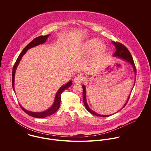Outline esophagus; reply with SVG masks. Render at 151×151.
Returning a JSON list of instances; mask_svg holds the SVG:
<instances>
[{"label": "esophagus", "instance_id": "obj_1", "mask_svg": "<svg viewBox=\"0 0 151 151\" xmlns=\"http://www.w3.org/2000/svg\"><path fill=\"white\" fill-rule=\"evenodd\" d=\"M83 80V77L82 76H78L74 78V83L76 84H80Z\"/></svg>", "mask_w": 151, "mask_h": 151}]
</instances>
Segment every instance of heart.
<instances>
[{
  "label": "heart",
  "mask_w": 151,
  "mask_h": 151,
  "mask_svg": "<svg viewBox=\"0 0 151 151\" xmlns=\"http://www.w3.org/2000/svg\"><path fill=\"white\" fill-rule=\"evenodd\" d=\"M99 39L96 38H92L86 40L83 44L82 51L84 53H88L94 49V53L95 54L102 52L104 50L105 46L104 43L99 42Z\"/></svg>",
  "instance_id": "obj_1"
}]
</instances>
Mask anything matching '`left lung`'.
<instances>
[{"label": "left lung", "mask_w": 151, "mask_h": 151, "mask_svg": "<svg viewBox=\"0 0 151 151\" xmlns=\"http://www.w3.org/2000/svg\"><path fill=\"white\" fill-rule=\"evenodd\" d=\"M112 43H113L116 47V52H114V53L113 54V56L114 57H117L122 60H123L124 61H126L127 62L129 63L130 65H132V68H133V70L134 71V73H135V76H136V68H135V66L134 65V60H133V59L132 58V56L130 53V52H129V50L127 49V48L124 46L123 45V44L122 43H119V42H113L112 41ZM136 77V76H135ZM134 85H135V83H134ZM134 87V86H133ZM83 102H84V105L86 108V110L89 112L91 113V114H93V115H95V116H101V117H108V116H110L111 115H102V114H99L98 113H96V112H95L94 111H93L92 109H91L89 107V106L88 105V104L86 102V86L84 85H83ZM130 94L131 93H129V96L127 98V100L126 101V102L125 103V104L124 105V106L122 108V109H123V108H124V106L126 105V104H127L129 100V96H130Z\"/></svg>", "instance_id": "1"}]
</instances>
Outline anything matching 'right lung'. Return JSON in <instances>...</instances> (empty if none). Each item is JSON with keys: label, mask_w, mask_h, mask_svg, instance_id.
Wrapping results in <instances>:
<instances>
[{"label": "right lung", "mask_w": 151, "mask_h": 151, "mask_svg": "<svg viewBox=\"0 0 151 151\" xmlns=\"http://www.w3.org/2000/svg\"><path fill=\"white\" fill-rule=\"evenodd\" d=\"M50 34L45 35V36H40L35 39H34L30 43H29L22 50L21 53L20 54V55L19 56L15 64L13 66V71H12V86H13V89L14 90V91L15 92V89H14V77H15V73H16V70L17 68V66L19 65L20 62L22 60V58L23 56V55L27 52V51L32 48L36 46H38L39 45L45 43L46 42V41L47 40V38L49 37ZM72 85V81L70 80L67 83L65 84V85L62 86H61L59 90L58 91V92L56 93L55 95V101L54 102L53 104V105L49 108L48 109L46 110L45 111H43L42 112H33V111H28L26 109H25L24 108L22 107V105L20 104V107L22 108V109L28 115L36 117V118H44L46 117L47 116H50L52 114H53V113H55L60 108V101H61V95L62 93L66 89H67L68 88H69L70 86H71Z\"/></svg>", "instance_id": "right-lung-1"}]
</instances>
